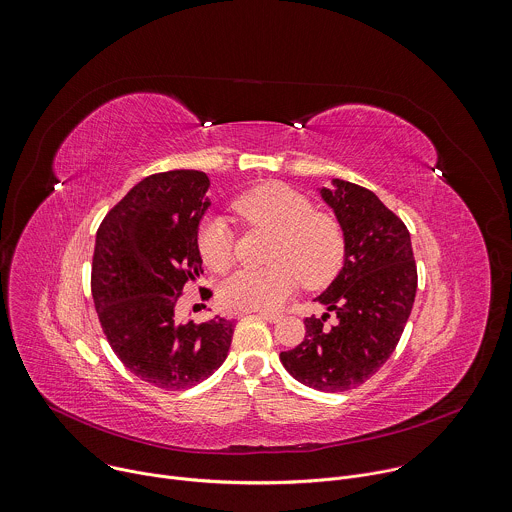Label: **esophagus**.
<instances>
[{"instance_id": "esophagus-1", "label": "esophagus", "mask_w": 512, "mask_h": 512, "mask_svg": "<svg viewBox=\"0 0 512 512\" xmlns=\"http://www.w3.org/2000/svg\"><path fill=\"white\" fill-rule=\"evenodd\" d=\"M256 314L258 316H262L264 320H268V322H280L282 320V314L280 312H270V310H256Z\"/></svg>"}]
</instances>
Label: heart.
<instances>
[{"label":"heart","mask_w":512,"mask_h":512,"mask_svg":"<svg viewBox=\"0 0 512 512\" xmlns=\"http://www.w3.org/2000/svg\"><path fill=\"white\" fill-rule=\"evenodd\" d=\"M234 212L256 226L276 230L270 266L240 268L220 288L230 310H274L298 288L330 284L346 260V232L338 218L314 212L312 202L278 182L262 184L234 200ZM204 264L224 272L234 262V234L222 216H208L198 228Z\"/></svg>","instance_id":"b5f03b06"}]
</instances>
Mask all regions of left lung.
Masks as SVG:
<instances>
[{
  "mask_svg": "<svg viewBox=\"0 0 512 512\" xmlns=\"http://www.w3.org/2000/svg\"><path fill=\"white\" fill-rule=\"evenodd\" d=\"M346 232V260L314 300L326 312L304 320V340L280 352L284 368L322 392L368 380L394 352L416 296V264L404 222L374 192L334 178L318 188ZM334 311L337 322L325 320Z\"/></svg>",
  "mask_w": 512,
  "mask_h": 512,
  "instance_id": "8db88e82",
  "label": "left lung"
}]
</instances>
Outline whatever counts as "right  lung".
Returning <instances> with one entry per match:
<instances>
[{
	"instance_id": "right-lung-1",
	"label": "right lung",
	"mask_w": 512,
	"mask_h": 512,
	"mask_svg": "<svg viewBox=\"0 0 512 512\" xmlns=\"http://www.w3.org/2000/svg\"><path fill=\"white\" fill-rule=\"evenodd\" d=\"M208 188L198 170L148 176L96 234L92 296L104 334L132 374L164 390L206 380L234 334V322L220 316L202 324L176 318L184 284L202 272L198 228L210 208Z\"/></svg>"
}]
</instances>
